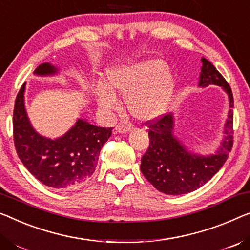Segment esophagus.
Listing matches in <instances>:
<instances>
[{
  "mask_svg": "<svg viewBox=\"0 0 250 250\" xmlns=\"http://www.w3.org/2000/svg\"><path fill=\"white\" fill-rule=\"evenodd\" d=\"M132 129V125L130 122H120L115 126V133H125Z\"/></svg>",
  "mask_w": 250,
  "mask_h": 250,
  "instance_id": "1",
  "label": "esophagus"
}]
</instances>
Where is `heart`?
<instances>
[{
    "mask_svg": "<svg viewBox=\"0 0 250 250\" xmlns=\"http://www.w3.org/2000/svg\"><path fill=\"white\" fill-rule=\"evenodd\" d=\"M175 77L161 58L144 57L105 70V84H96V102L105 112L118 110L115 93L125 96L126 109L139 121H151L166 112L175 91Z\"/></svg>",
    "mask_w": 250,
    "mask_h": 250,
    "instance_id": "heart-1",
    "label": "heart"
}]
</instances>
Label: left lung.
<instances>
[{"label":"left lung","mask_w":250,"mask_h":250,"mask_svg":"<svg viewBox=\"0 0 250 250\" xmlns=\"http://www.w3.org/2000/svg\"><path fill=\"white\" fill-rule=\"evenodd\" d=\"M199 87L217 85L228 95L229 111L223 126V138L214 154L201 155L188 150L174 135L175 117L168 113L148 124L149 148L141 158L140 169L159 192L181 195L203 186L220 170L233 144V96L229 84L206 58L201 59Z\"/></svg>","instance_id":"8db88e82"}]
</instances>
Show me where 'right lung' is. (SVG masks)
Returning a JSON list of instances; mask_svg holds the SVG:
<instances>
[{"instance_id": "right-lung-1", "label": "right lung", "mask_w": 250, "mask_h": 250, "mask_svg": "<svg viewBox=\"0 0 250 250\" xmlns=\"http://www.w3.org/2000/svg\"><path fill=\"white\" fill-rule=\"evenodd\" d=\"M50 62L40 64L33 74L55 76ZM25 83L19 91L13 111V137L20 161L37 180L54 188H67L86 181L94 173L100 151L112 135V128H100L83 118L64 135L50 139L42 136L29 120L24 103Z\"/></svg>"}]
</instances>
